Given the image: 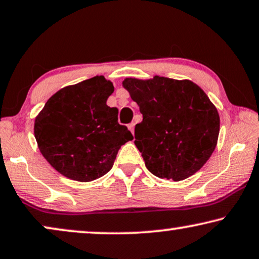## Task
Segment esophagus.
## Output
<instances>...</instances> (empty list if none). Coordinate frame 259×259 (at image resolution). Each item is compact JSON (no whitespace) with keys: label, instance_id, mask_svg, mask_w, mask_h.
<instances>
[{"label":"esophagus","instance_id":"34e87169","mask_svg":"<svg viewBox=\"0 0 259 259\" xmlns=\"http://www.w3.org/2000/svg\"><path fill=\"white\" fill-rule=\"evenodd\" d=\"M128 128H129V130L131 131V134H134V128H135V123H130V124H128Z\"/></svg>","mask_w":259,"mask_h":259}]
</instances>
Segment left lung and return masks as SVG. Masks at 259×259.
I'll return each mask as SVG.
<instances>
[{"mask_svg": "<svg viewBox=\"0 0 259 259\" xmlns=\"http://www.w3.org/2000/svg\"><path fill=\"white\" fill-rule=\"evenodd\" d=\"M123 87L140 107L135 144L145 166L159 178L182 181L205 164L217 144L220 115L194 82L126 78Z\"/></svg>", "mask_w": 259, "mask_h": 259, "instance_id": "8db88e82", "label": "left lung"}]
</instances>
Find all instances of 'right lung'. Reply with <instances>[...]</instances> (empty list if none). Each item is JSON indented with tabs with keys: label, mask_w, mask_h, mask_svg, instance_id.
Masks as SVG:
<instances>
[{
	"label": "right lung",
	"mask_w": 259,
	"mask_h": 259,
	"mask_svg": "<svg viewBox=\"0 0 259 259\" xmlns=\"http://www.w3.org/2000/svg\"><path fill=\"white\" fill-rule=\"evenodd\" d=\"M114 85L103 76L58 90L35 119L39 151L65 177L90 182L110 171L121 145L133 140L107 105Z\"/></svg>",
	"instance_id": "1"
}]
</instances>
